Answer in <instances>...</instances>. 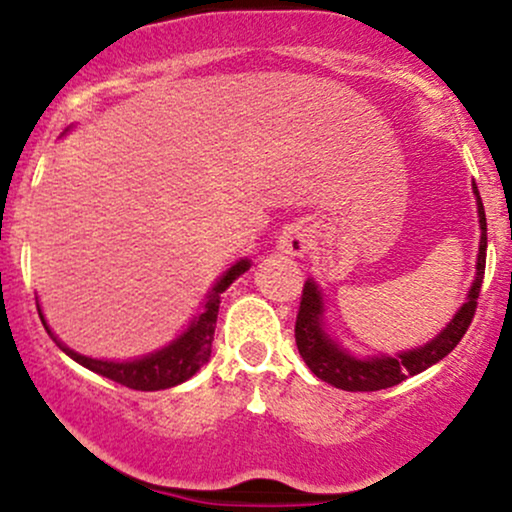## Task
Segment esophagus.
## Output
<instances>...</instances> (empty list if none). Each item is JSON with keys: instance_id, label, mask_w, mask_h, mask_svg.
Returning a JSON list of instances; mask_svg holds the SVG:
<instances>
[{"instance_id": "1", "label": "esophagus", "mask_w": 512, "mask_h": 512, "mask_svg": "<svg viewBox=\"0 0 512 512\" xmlns=\"http://www.w3.org/2000/svg\"><path fill=\"white\" fill-rule=\"evenodd\" d=\"M310 248V233L303 223H291L281 231L279 240H276V250L281 255H289V257H303L305 252Z\"/></svg>"}]
</instances>
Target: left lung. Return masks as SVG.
<instances>
[{"mask_svg":"<svg viewBox=\"0 0 512 512\" xmlns=\"http://www.w3.org/2000/svg\"><path fill=\"white\" fill-rule=\"evenodd\" d=\"M477 195V211H479V255H477V276L472 281V289L467 293V301L457 310L455 317L440 330L438 337L431 342L419 346V349L402 351L395 356H354L342 349L325 330V301L322 293L317 289L313 279L305 281L301 308H298L296 317V346L298 354L303 356L305 366H308L320 380L330 383L339 390L346 392H375L385 390V387L399 385L407 380L409 375L421 373V370L431 368L433 363L443 361L445 356L460 344V339L467 332L469 322H472L474 310H477V298L481 291V281H484L486 269V214L481 197L474 187Z\"/></svg>","mask_w":512,"mask_h":512,"instance_id":"1","label":"left lung"}]
</instances>
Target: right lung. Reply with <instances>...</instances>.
<instances>
[{"mask_svg":"<svg viewBox=\"0 0 512 512\" xmlns=\"http://www.w3.org/2000/svg\"><path fill=\"white\" fill-rule=\"evenodd\" d=\"M250 269V260H238L231 269H226L219 281L214 284V289L209 291L207 301L202 305V313L190 322L185 332L178 339H173L168 346L154 351V354H146L142 358H132V361H103V358H91L81 356L76 351L64 346L60 339L52 334V330L45 322L43 310L38 305V315L43 320L45 330L52 337L60 349L69 358H74L76 363L93 370V373L103 375V378L115 380V383L132 387V390L142 392H154V390H168L185 380H190L211 356V342H214V327H216V315H219V303L221 293L238 279L240 274H245Z\"/></svg>","mask_w":512,"mask_h":512,"instance_id":"add662e5","label":"right lung"}]
</instances>
